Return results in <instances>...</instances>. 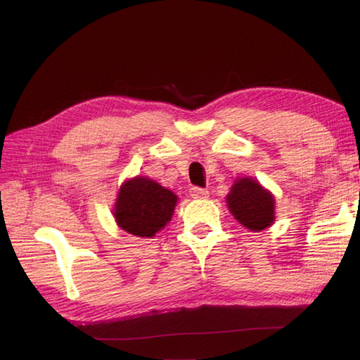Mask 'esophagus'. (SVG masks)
<instances>
[{"instance_id": "obj_1", "label": "esophagus", "mask_w": 360, "mask_h": 360, "mask_svg": "<svg viewBox=\"0 0 360 360\" xmlns=\"http://www.w3.org/2000/svg\"><path fill=\"white\" fill-rule=\"evenodd\" d=\"M191 197H192L193 200L207 198V197H209V191L201 189V188H192V189H191Z\"/></svg>"}]
</instances>
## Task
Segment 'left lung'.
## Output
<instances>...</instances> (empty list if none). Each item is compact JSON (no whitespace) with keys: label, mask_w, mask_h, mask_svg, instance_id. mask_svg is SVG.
<instances>
[{"label":"left lung","mask_w":360,"mask_h":360,"mask_svg":"<svg viewBox=\"0 0 360 360\" xmlns=\"http://www.w3.org/2000/svg\"><path fill=\"white\" fill-rule=\"evenodd\" d=\"M226 202L236 219L252 231L264 230L275 219L274 197L252 179L237 180Z\"/></svg>","instance_id":"8db88e82"}]
</instances>
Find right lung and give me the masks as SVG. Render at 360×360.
<instances>
[{
	"mask_svg": "<svg viewBox=\"0 0 360 360\" xmlns=\"http://www.w3.org/2000/svg\"><path fill=\"white\" fill-rule=\"evenodd\" d=\"M177 197L146 177L129 180L120 189L115 221L124 231L138 237H153L171 219Z\"/></svg>",
	"mask_w": 360,
	"mask_h": 360,
	"instance_id": "1",
	"label": "right lung"
}]
</instances>
